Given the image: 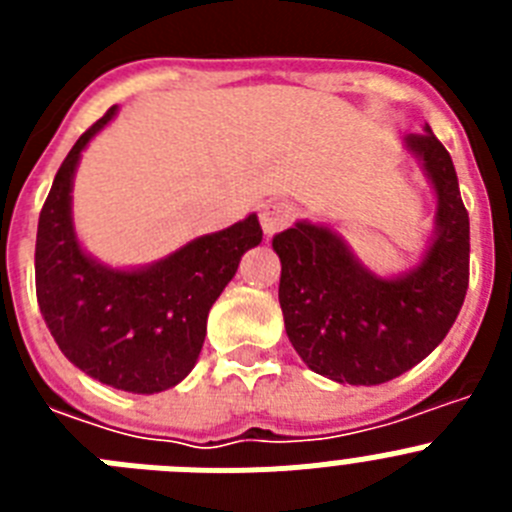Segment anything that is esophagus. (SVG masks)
Here are the masks:
<instances>
[{
    "label": "esophagus",
    "instance_id": "1",
    "mask_svg": "<svg viewBox=\"0 0 512 512\" xmlns=\"http://www.w3.org/2000/svg\"><path fill=\"white\" fill-rule=\"evenodd\" d=\"M259 220L261 228H264L266 235H274L279 230L287 228L292 220H295V207L289 205V202L282 200H271L266 205L259 207Z\"/></svg>",
    "mask_w": 512,
    "mask_h": 512
}]
</instances>
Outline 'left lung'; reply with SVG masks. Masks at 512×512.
I'll return each instance as SVG.
<instances>
[{
    "label": "left lung",
    "mask_w": 512,
    "mask_h": 512,
    "mask_svg": "<svg viewBox=\"0 0 512 512\" xmlns=\"http://www.w3.org/2000/svg\"><path fill=\"white\" fill-rule=\"evenodd\" d=\"M405 146L423 161L438 197L436 241L418 269L379 279L325 225L274 235L282 261L284 328L312 372L348 384H382L413 369L446 338L469 287V212L454 161L425 128Z\"/></svg>",
    "instance_id": "obj_1"
}]
</instances>
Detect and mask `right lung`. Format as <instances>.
<instances>
[{"instance_id": "right-lung-1", "label": "right lung", "mask_w": 512, "mask_h": 512, "mask_svg": "<svg viewBox=\"0 0 512 512\" xmlns=\"http://www.w3.org/2000/svg\"><path fill=\"white\" fill-rule=\"evenodd\" d=\"M110 107L63 158L38 220L35 292L63 356L115 390L153 395L182 382L205 343L207 312L261 243L259 217L202 235L153 266L120 271L81 251L71 223L79 156L112 120Z\"/></svg>"}]
</instances>
